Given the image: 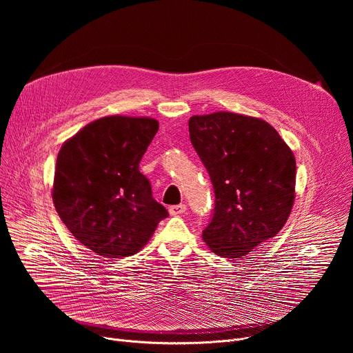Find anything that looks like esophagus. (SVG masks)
<instances>
[{
	"instance_id": "esophagus-1",
	"label": "esophagus",
	"mask_w": 353,
	"mask_h": 353,
	"mask_svg": "<svg viewBox=\"0 0 353 353\" xmlns=\"http://www.w3.org/2000/svg\"><path fill=\"white\" fill-rule=\"evenodd\" d=\"M187 210V207L184 204H179V205H172L169 208V212L170 215H180V214H184Z\"/></svg>"
}]
</instances>
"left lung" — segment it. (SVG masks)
<instances>
[{"mask_svg": "<svg viewBox=\"0 0 353 353\" xmlns=\"http://www.w3.org/2000/svg\"><path fill=\"white\" fill-rule=\"evenodd\" d=\"M188 131L215 192L203 239L219 257L245 260L254 247L276 236L290 215L293 152L271 124L250 116H192Z\"/></svg>", "mask_w": 353, "mask_h": 353, "instance_id": "left-lung-1", "label": "left lung"}]
</instances>
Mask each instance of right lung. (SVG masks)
<instances>
[{
    "label": "right lung",
    "instance_id": "obj_1",
    "mask_svg": "<svg viewBox=\"0 0 353 353\" xmlns=\"http://www.w3.org/2000/svg\"><path fill=\"white\" fill-rule=\"evenodd\" d=\"M158 130L150 117L109 116L85 125L60 149L54 207L72 236L97 256L138 253L169 216L139 172Z\"/></svg>",
    "mask_w": 353,
    "mask_h": 353
}]
</instances>
